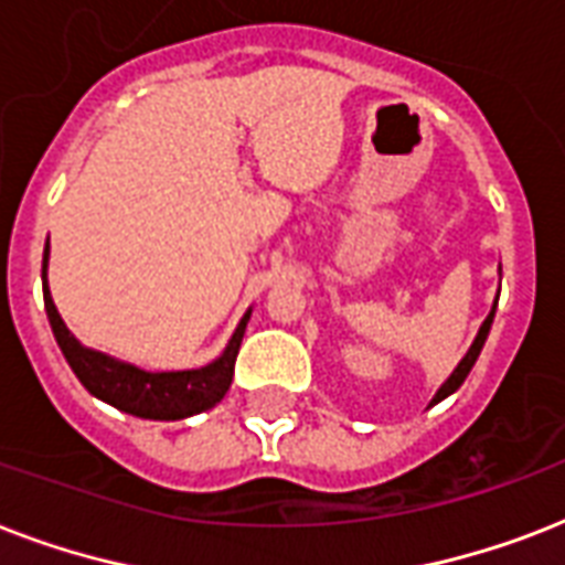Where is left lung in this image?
<instances>
[{
	"mask_svg": "<svg viewBox=\"0 0 565 565\" xmlns=\"http://www.w3.org/2000/svg\"><path fill=\"white\" fill-rule=\"evenodd\" d=\"M495 305H499V299H495ZM495 305H492L490 317L483 319V326L478 328V337H475V343L469 345V352L463 354V361L457 363V366H455V372H451V375L446 377V384L439 386V390H437V395H434V398H430V407H434V404H437V402H443V398H448V395L455 393V390H460V384H463V381H466V375H469V372H472L475 361H478V354H481L483 343H487V337H490L492 317H495Z\"/></svg>",
	"mask_w": 565,
	"mask_h": 565,
	"instance_id": "1",
	"label": "left lung"
}]
</instances>
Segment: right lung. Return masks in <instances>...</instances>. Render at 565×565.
I'll return each mask as SVG.
<instances>
[{
	"label": "right lung",
	"mask_w": 565,
	"mask_h": 565,
	"mask_svg": "<svg viewBox=\"0 0 565 565\" xmlns=\"http://www.w3.org/2000/svg\"><path fill=\"white\" fill-rule=\"evenodd\" d=\"M49 239L43 252V305H46L49 326L55 334L61 352H64L70 370L82 381L84 390L96 398H102L110 407L122 413L140 416V419H161L175 422L188 419L195 413L211 411L213 404L222 402V395L228 393L231 377H234V361H237L239 343L246 334L248 317L252 310L243 313L239 326L234 328L225 352L199 370H179V372H146L135 363L117 361L105 352L87 349L70 334V328L57 313L52 292H49Z\"/></svg>",
	"instance_id": "add662e5"
}]
</instances>
